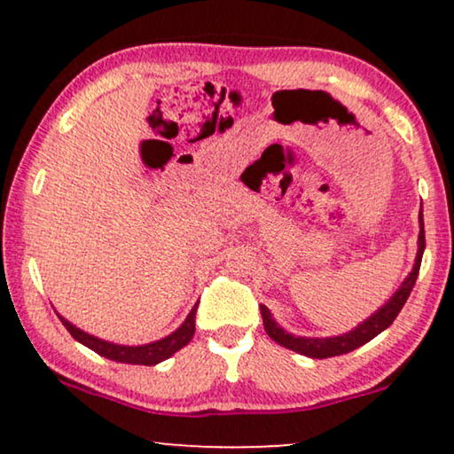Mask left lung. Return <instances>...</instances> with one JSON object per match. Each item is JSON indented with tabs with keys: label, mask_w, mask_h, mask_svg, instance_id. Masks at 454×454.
I'll use <instances>...</instances> for the list:
<instances>
[{
	"label": "left lung",
	"mask_w": 454,
	"mask_h": 454,
	"mask_svg": "<svg viewBox=\"0 0 454 454\" xmlns=\"http://www.w3.org/2000/svg\"><path fill=\"white\" fill-rule=\"evenodd\" d=\"M419 247H418V258H415L413 270L409 272V277L403 281L401 289L390 297V300L384 303V306L378 309L374 316H370L368 320L362 322L357 328L353 331L339 334V337H328V339H308V337H294L287 331H283L281 326L272 320V316L269 312V308L260 306V312H262V322H264V331L272 340H277L278 345L287 347V349L301 353V356L314 357V359H326V357H334V356H343V353H349L357 347H362L364 343H368L380 334L384 328H388L393 325L396 316L405 306L409 294H411L415 281H418L419 275V266H421V256H424V247H426V233H424V215L419 213Z\"/></svg>",
	"instance_id": "8db88e82"
}]
</instances>
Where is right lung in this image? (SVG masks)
Segmentation results:
<instances>
[{
  "label": "right lung",
  "mask_w": 454,
  "mask_h": 454,
  "mask_svg": "<svg viewBox=\"0 0 454 454\" xmlns=\"http://www.w3.org/2000/svg\"><path fill=\"white\" fill-rule=\"evenodd\" d=\"M196 308H192V312L188 314V318L182 326L177 328L176 333H171L169 337L160 339V340H154V343H148V345H140V347H128V345H115V343H107V340H101L97 337H92V334H86L76 328L74 325H70L66 318H61L64 322V326L67 328V333L72 334L74 339L80 340V343L89 347L98 356L107 357V359H114V362H121V364H136V365H154L159 362H163V359L171 357L173 353L182 349L192 340L196 333Z\"/></svg>",
  "instance_id": "1"
}]
</instances>
